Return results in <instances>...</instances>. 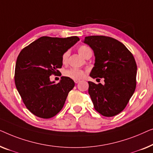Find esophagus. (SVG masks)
I'll return each mask as SVG.
<instances>
[{
  "label": "esophagus",
  "mask_w": 153,
  "mask_h": 153,
  "mask_svg": "<svg viewBox=\"0 0 153 153\" xmlns=\"http://www.w3.org/2000/svg\"><path fill=\"white\" fill-rule=\"evenodd\" d=\"M79 79H74V82H75V83H76V84H77L78 82H79Z\"/></svg>",
  "instance_id": "34e87169"
}]
</instances>
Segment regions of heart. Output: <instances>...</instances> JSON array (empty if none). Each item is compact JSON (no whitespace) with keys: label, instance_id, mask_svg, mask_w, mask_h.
Instances as JSON below:
<instances>
[{"label":"heart","instance_id":"obj_1","mask_svg":"<svg viewBox=\"0 0 153 153\" xmlns=\"http://www.w3.org/2000/svg\"><path fill=\"white\" fill-rule=\"evenodd\" d=\"M90 48L89 47L86 46H80L77 49V51H78L79 54L82 56V57H85L86 55L87 54V53L90 51ZM68 53L66 52L64 53L63 55H62V62L63 64H66V62H67L68 59ZM64 75L66 77H69L71 79H82L83 77H85L86 75V72L85 71L79 69V68H71L70 69L66 70L64 73Z\"/></svg>","mask_w":153,"mask_h":153}]
</instances>
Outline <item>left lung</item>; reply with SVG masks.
<instances>
[{
	"instance_id": "8db88e82",
	"label": "left lung",
	"mask_w": 153,
	"mask_h": 153,
	"mask_svg": "<svg viewBox=\"0 0 153 153\" xmlns=\"http://www.w3.org/2000/svg\"><path fill=\"white\" fill-rule=\"evenodd\" d=\"M83 42L95 55L90 76L104 78L105 82L104 85L88 82L94 108L104 117L117 115L136 89L137 66L134 56L123 44L109 36H89Z\"/></svg>"
}]
</instances>
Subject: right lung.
Segmentation results:
<instances>
[{
	"label": "right lung",
	"mask_w": 153,
	"mask_h": 153,
	"mask_svg": "<svg viewBox=\"0 0 153 153\" xmlns=\"http://www.w3.org/2000/svg\"><path fill=\"white\" fill-rule=\"evenodd\" d=\"M76 36L66 38L42 36L25 47L17 57L14 82L27 109L36 117L50 119L59 113L75 82L61 77L59 82L50 80L59 73L62 57L77 43Z\"/></svg>",
	"instance_id": "add662e5"
}]
</instances>
